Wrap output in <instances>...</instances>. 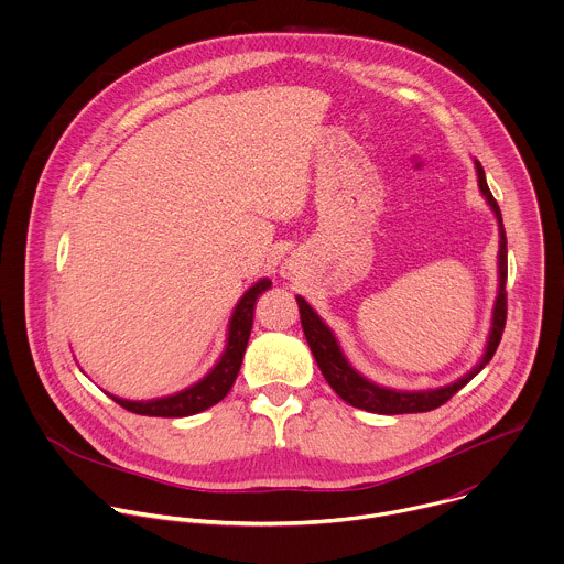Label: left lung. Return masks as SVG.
Segmentation results:
<instances>
[{
    "label": "left lung",
    "mask_w": 564,
    "mask_h": 564,
    "mask_svg": "<svg viewBox=\"0 0 564 564\" xmlns=\"http://www.w3.org/2000/svg\"><path fill=\"white\" fill-rule=\"evenodd\" d=\"M476 165V176H478V189L482 194V198L487 200V205L491 207L496 220H498V293H496V302H494V311H491V328L487 335V344L482 350V357L478 359V364L465 372L463 377H458L456 381L441 386V388H427V390H397V388H388V386H379L372 379L364 377L344 355L335 333L328 328V324L313 311V306L304 300V297H295L297 306H300V319H302V328L306 335V341L311 346V352L324 375V379L328 381V386L352 408L366 410V412H377V414H410V412H427L434 410L438 405H443L452 394H456L465 383H469L494 357L502 330H505V317H507V293H505V282H507V238H505V227H502V216L498 209V203L494 200L487 181H485V172L482 165L478 161H474Z\"/></svg>",
    "instance_id": "left-lung-1"
}]
</instances>
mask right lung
<instances>
[{
  "label": "right lung",
  "mask_w": 564,
  "mask_h": 564,
  "mask_svg": "<svg viewBox=\"0 0 564 564\" xmlns=\"http://www.w3.org/2000/svg\"><path fill=\"white\" fill-rule=\"evenodd\" d=\"M267 289H271V280L262 278L258 280L253 286H249L245 291V295L238 300L229 326H227V344L223 355L218 357L216 366L196 383H192L189 388L167 394V397H159V399H148V401H130V399H121L110 394L119 405H123L130 412L137 414H145V416H192L196 412H203L212 405H216L220 399L227 397V392L231 390L240 366H242V357L249 344V335H251V326H253V306L260 293H264Z\"/></svg>",
  "instance_id": "1"
}]
</instances>
